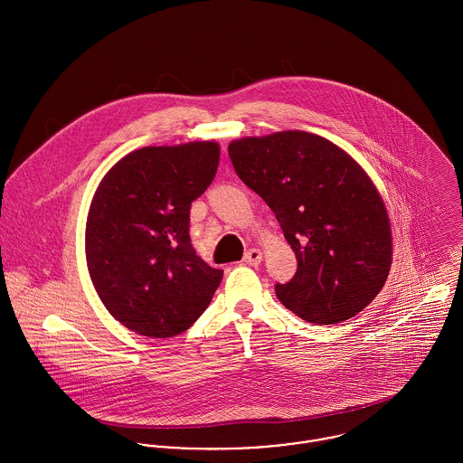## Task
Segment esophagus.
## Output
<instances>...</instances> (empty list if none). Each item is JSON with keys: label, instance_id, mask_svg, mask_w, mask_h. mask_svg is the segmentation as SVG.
Instances as JSON below:
<instances>
[{"label": "esophagus", "instance_id": "esophagus-1", "mask_svg": "<svg viewBox=\"0 0 463 463\" xmlns=\"http://www.w3.org/2000/svg\"><path fill=\"white\" fill-rule=\"evenodd\" d=\"M260 260H262V251L260 250L250 249L243 257V262L249 264V266H259Z\"/></svg>", "mask_w": 463, "mask_h": 463}]
</instances>
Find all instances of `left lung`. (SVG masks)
I'll return each mask as SVG.
<instances>
[{
  "label": "left lung",
  "mask_w": 463,
  "mask_h": 463,
  "mask_svg": "<svg viewBox=\"0 0 463 463\" xmlns=\"http://www.w3.org/2000/svg\"><path fill=\"white\" fill-rule=\"evenodd\" d=\"M236 175L277 216L298 269L277 298L312 324L368 307L392 268V225L368 175L327 139L287 130L229 144Z\"/></svg>",
  "instance_id": "obj_1"
}]
</instances>
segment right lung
Returning <instances> with one entry per match:
<instances>
[{
  "instance_id": "right-lung-1",
  "label": "right lung",
  "mask_w": 463,
  "mask_h": 463,
  "mask_svg": "<svg viewBox=\"0 0 463 463\" xmlns=\"http://www.w3.org/2000/svg\"><path fill=\"white\" fill-rule=\"evenodd\" d=\"M216 143L147 146L99 184L86 222V262L109 314L151 338L186 331L210 307L223 271L190 241V208L212 184Z\"/></svg>"
}]
</instances>
